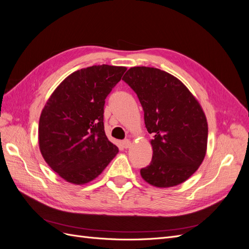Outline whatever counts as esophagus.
Returning a JSON list of instances; mask_svg holds the SVG:
<instances>
[{"mask_svg": "<svg viewBox=\"0 0 249 249\" xmlns=\"http://www.w3.org/2000/svg\"><path fill=\"white\" fill-rule=\"evenodd\" d=\"M123 145L124 148H129L131 146V140L130 139H124L123 141Z\"/></svg>", "mask_w": 249, "mask_h": 249, "instance_id": "34e87169", "label": "esophagus"}]
</instances>
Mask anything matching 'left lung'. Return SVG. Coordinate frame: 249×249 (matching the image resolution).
Wrapping results in <instances>:
<instances>
[{
  "instance_id": "8db88e82",
  "label": "left lung",
  "mask_w": 249,
  "mask_h": 249,
  "mask_svg": "<svg viewBox=\"0 0 249 249\" xmlns=\"http://www.w3.org/2000/svg\"><path fill=\"white\" fill-rule=\"evenodd\" d=\"M123 80L137 94L154 136L153 158L140 170L142 178L159 188L184 183L207 152L208 123L199 103L178 79L155 67H131Z\"/></svg>"
}]
</instances>
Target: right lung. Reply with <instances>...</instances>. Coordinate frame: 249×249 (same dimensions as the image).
<instances>
[{"instance_id":"1","label":"right lung","mask_w":249,"mask_h":249,"mask_svg":"<svg viewBox=\"0 0 249 249\" xmlns=\"http://www.w3.org/2000/svg\"><path fill=\"white\" fill-rule=\"evenodd\" d=\"M126 71L93 65L70 74L44 106L38 125L44 161L65 180L91 182L118 153L104 129L105 100Z\"/></svg>"}]
</instances>
